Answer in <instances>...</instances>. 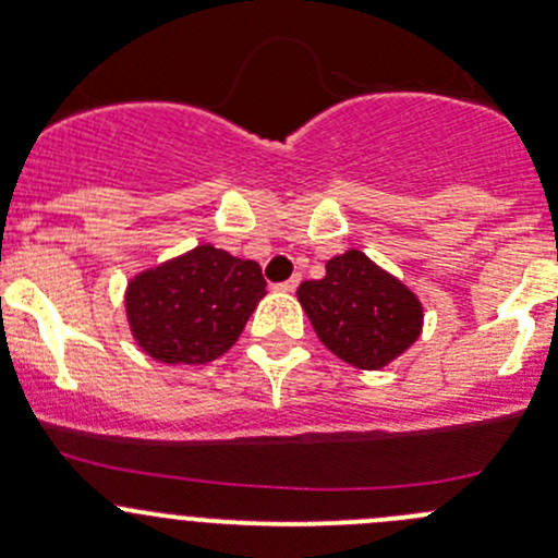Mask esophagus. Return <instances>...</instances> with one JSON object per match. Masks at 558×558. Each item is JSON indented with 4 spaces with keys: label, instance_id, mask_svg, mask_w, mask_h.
Segmentation results:
<instances>
[{
    "label": "esophagus",
    "instance_id": "esophagus-1",
    "mask_svg": "<svg viewBox=\"0 0 558 558\" xmlns=\"http://www.w3.org/2000/svg\"><path fill=\"white\" fill-rule=\"evenodd\" d=\"M296 286H300V278H291V280H283V283L275 286V289L283 291V294H291V291H296Z\"/></svg>",
    "mask_w": 558,
    "mask_h": 558
}]
</instances>
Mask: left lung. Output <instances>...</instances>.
<instances>
[{"mask_svg":"<svg viewBox=\"0 0 558 558\" xmlns=\"http://www.w3.org/2000/svg\"><path fill=\"white\" fill-rule=\"evenodd\" d=\"M296 296L318 340L359 369L386 367L418 340L424 324L413 291L362 251L326 262L324 278L305 280Z\"/></svg>","mask_w":558,"mask_h":558,"instance_id":"1","label":"left lung"}]
</instances>
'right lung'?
<instances>
[{"instance_id":"right-lung-1","label":"right lung","mask_w":558,"mask_h":558,"mask_svg":"<svg viewBox=\"0 0 558 558\" xmlns=\"http://www.w3.org/2000/svg\"><path fill=\"white\" fill-rule=\"evenodd\" d=\"M262 267L213 245L145 269L126 289L137 345L165 364H207L238 342L264 291Z\"/></svg>"}]
</instances>
